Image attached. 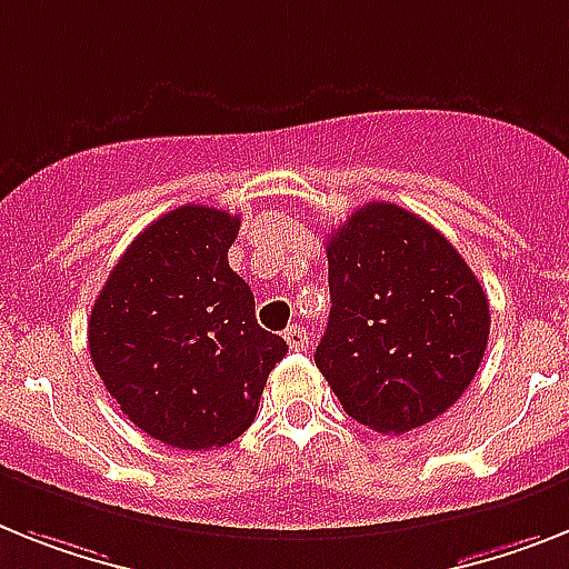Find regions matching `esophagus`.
Here are the masks:
<instances>
[{"mask_svg": "<svg viewBox=\"0 0 569 569\" xmlns=\"http://www.w3.org/2000/svg\"><path fill=\"white\" fill-rule=\"evenodd\" d=\"M283 338H286V343L292 347V350H307L309 347V332L300 327V323H292V327L286 329Z\"/></svg>", "mask_w": 569, "mask_h": 569, "instance_id": "34e87169", "label": "esophagus"}]
</instances>
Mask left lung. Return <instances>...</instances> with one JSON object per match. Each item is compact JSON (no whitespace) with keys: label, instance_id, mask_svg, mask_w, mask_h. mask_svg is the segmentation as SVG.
Listing matches in <instances>:
<instances>
[{"label":"left lung","instance_id":"1","mask_svg":"<svg viewBox=\"0 0 569 569\" xmlns=\"http://www.w3.org/2000/svg\"><path fill=\"white\" fill-rule=\"evenodd\" d=\"M329 323L315 365L356 422L405 433L466 393L489 343L475 271L422 217L361 204L327 237Z\"/></svg>","mask_w":569,"mask_h":569}]
</instances>
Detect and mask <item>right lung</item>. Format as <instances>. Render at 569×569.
I'll return each mask as SVG.
<instances>
[{
	"mask_svg": "<svg viewBox=\"0 0 569 569\" xmlns=\"http://www.w3.org/2000/svg\"><path fill=\"white\" fill-rule=\"evenodd\" d=\"M240 217L181 204L138 233L89 318V356L136 428L181 451L228 446L254 422L286 341L257 323L228 266Z\"/></svg>",
	"mask_w": 569,
	"mask_h": 569,
	"instance_id": "1",
	"label": "right lung"
}]
</instances>
